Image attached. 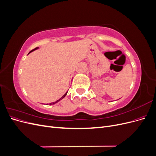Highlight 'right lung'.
I'll use <instances>...</instances> for the list:
<instances>
[{
  "instance_id": "right-lung-1",
  "label": "right lung",
  "mask_w": 156,
  "mask_h": 156,
  "mask_svg": "<svg viewBox=\"0 0 156 156\" xmlns=\"http://www.w3.org/2000/svg\"><path fill=\"white\" fill-rule=\"evenodd\" d=\"M39 49V48H35L34 49H33V50H32L31 51H30V52H29V53H31V52H32V51H35V50H36V49ZM29 54H28V55H29ZM67 93H68V91H67L66 92V94H64V96H62V98H60V99H59V100H56V101H55V102H53V103H49V105H54V104H55V103H58V101H60V100H62V99H63V98H64V97H65L66 96V95H67ZM47 105H48V104H47Z\"/></svg>"
}]
</instances>
